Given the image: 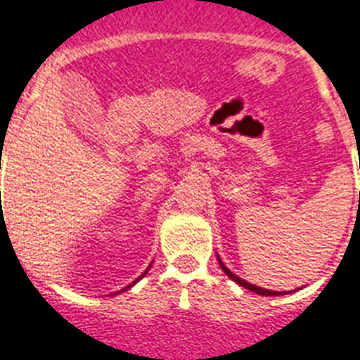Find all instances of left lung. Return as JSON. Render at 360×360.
Returning a JSON list of instances; mask_svg holds the SVG:
<instances>
[{
  "instance_id": "left-lung-1",
  "label": "left lung",
  "mask_w": 360,
  "mask_h": 360,
  "mask_svg": "<svg viewBox=\"0 0 360 360\" xmlns=\"http://www.w3.org/2000/svg\"><path fill=\"white\" fill-rule=\"evenodd\" d=\"M218 262H220L221 270L226 271V276H227V277H231V279H233V281H235V283H238V285H240V286H244V288H248V290L255 292V294H259V296H281V292H276V290H266V288H261V286H255V285H251V283L244 281V279H242V277L235 276V274H233V271H231L229 268H227V266L224 264V262H221V259H220V257H218ZM283 294H286V292H283Z\"/></svg>"
}]
</instances>
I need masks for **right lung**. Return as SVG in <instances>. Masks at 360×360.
Wrapping results in <instances>:
<instances>
[{
  "instance_id": "right-lung-1",
  "label": "right lung",
  "mask_w": 360,
  "mask_h": 360,
  "mask_svg": "<svg viewBox=\"0 0 360 360\" xmlns=\"http://www.w3.org/2000/svg\"><path fill=\"white\" fill-rule=\"evenodd\" d=\"M148 270H150V268H148ZM148 270H146V271H144V274H142V276H140V277H139V279H136V281H133V283H131V285H129V286H125V288H122V290H120V292H124V290H129L131 286H133V285H136V283H139V281H140V279H142V277H144V276H146V274H148Z\"/></svg>"
}]
</instances>
